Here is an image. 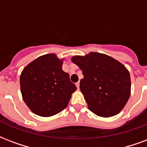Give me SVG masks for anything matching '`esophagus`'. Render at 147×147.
<instances>
[{"mask_svg": "<svg viewBox=\"0 0 147 147\" xmlns=\"http://www.w3.org/2000/svg\"><path fill=\"white\" fill-rule=\"evenodd\" d=\"M76 86L77 89H78V90H79V82H76Z\"/></svg>", "mask_w": 147, "mask_h": 147, "instance_id": "esophagus-1", "label": "esophagus"}]
</instances>
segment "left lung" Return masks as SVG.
I'll return each mask as SVG.
<instances>
[{"instance_id": "1", "label": "left lung", "mask_w": 147, "mask_h": 147, "mask_svg": "<svg viewBox=\"0 0 147 147\" xmlns=\"http://www.w3.org/2000/svg\"><path fill=\"white\" fill-rule=\"evenodd\" d=\"M71 61L82 71L80 90L88 108L104 118L118 115L131 94L128 69L113 57L96 52L74 56Z\"/></svg>"}]
</instances>
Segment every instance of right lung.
Returning <instances> with one entry per match:
<instances>
[{"label": "right lung", "instance_id": "obj_1", "mask_svg": "<svg viewBox=\"0 0 147 147\" xmlns=\"http://www.w3.org/2000/svg\"><path fill=\"white\" fill-rule=\"evenodd\" d=\"M63 59L55 54L40 56L26 65L20 76L24 102L36 115L51 117L68 106L76 85L62 70Z\"/></svg>", "mask_w": 147, "mask_h": 147}]
</instances>
